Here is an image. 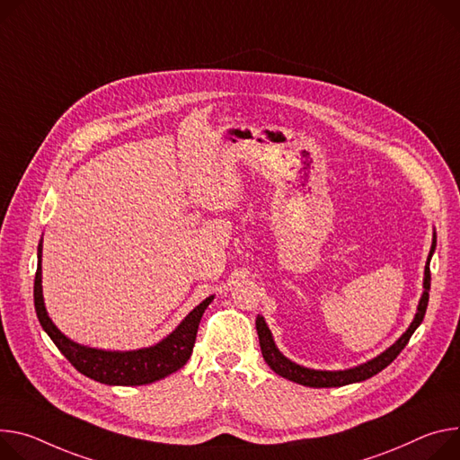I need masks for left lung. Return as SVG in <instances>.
Returning a JSON list of instances; mask_svg holds the SVG:
<instances>
[{"label": "left lung", "mask_w": 460, "mask_h": 460, "mask_svg": "<svg viewBox=\"0 0 460 460\" xmlns=\"http://www.w3.org/2000/svg\"><path fill=\"white\" fill-rule=\"evenodd\" d=\"M437 247V233H433V243H431V252L428 255V262H426V270H424V294L420 297L419 308H416L414 319L409 324V328L402 333V338L391 345L385 352H382L380 356H376L374 359L361 363L358 367L347 368V370H315V368H308L303 365H297L291 359H288L286 356H282V352L277 349L271 332L264 321L262 315L257 317V333H259V341H261V350L262 356L266 359V363L270 365L271 370H275L282 378L296 382L306 387H343L349 384H356V382H363L372 378L374 374L382 372L387 365H391L396 356L403 350V347L409 343L411 336L414 333V330L420 326V323L424 321L426 310H428V301H429V288H431V273H429V262L431 257L435 253Z\"/></svg>", "instance_id": "1"}]
</instances>
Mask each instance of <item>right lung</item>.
Listing matches in <instances>:
<instances>
[{
  "label": "right lung",
  "instance_id": "obj_1",
  "mask_svg": "<svg viewBox=\"0 0 460 460\" xmlns=\"http://www.w3.org/2000/svg\"><path fill=\"white\" fill-rule=\"evenodd\" d=\"M213 299L215 296L201 301L172 333L152 347L111 352L78 345L66 338L48 315L41 296V240L38 243V268L34 277V310L38 321L78 372L106 385H146L181 368L192 354L199 319Z\"/></svg>",
  "mask_w": 460,
  "mask_h": 460
}]
</instances>
